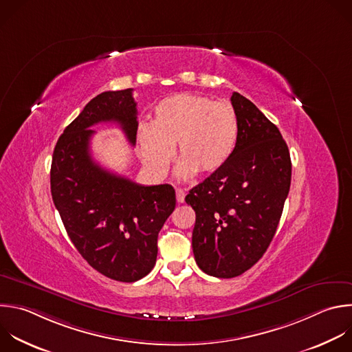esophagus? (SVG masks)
Returning a JSON list of instances; mask_svg holds the SVG:
<instances>
[{"mask_svg": "<svg viewBox=\"0 0 352 352\" xmlns=\"http://www.w3.org/2000/svg\"><path fill=\"white\" fill-rule=\"evenodd\" d=\"M175 193H177V201L178 203H184L185 201V190L181 189V188H177Z\"/></svg>", "mask_w": 352, "mask_h": 352, "instance_id": "1", "label": "esophagus"}]
</instances>
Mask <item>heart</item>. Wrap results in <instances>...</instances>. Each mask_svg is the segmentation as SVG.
<instances>
[{
    "mask_svg": "<svg viewBox=\"0 0 352 352\" xmlns=\"http://www.w3.org/2000/svg\"><path fill=\"white\" fill-rule=\"evenodd\" d=\"M238 114L232 104L195 94H175L153 109L152 126L141 124L137 140L145 164L163 173L174 155L182 175H210L222 168L235 152Z\"/></svg>",
    "mask_w": 352,
    "mask_h": 352,
    "instance_id": "b5f03b06",
    "label": "heart"
}]
</instances>
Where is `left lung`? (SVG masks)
<instances>
[{"mask_svg":"<svg viewBox=\"0 0 352 352\" xmlns=\"http://www.w3.org/2000/svg\"><path fill=\"white\" fill-rule=\"evenodd\" d=\"M230 102L239 122L235 152L185 197L196 212V264L223 279L242 275L264 256L292 181L289 148L278 127L239 92Z\"/></svg>","mask_w":352,"mask_h":352,"instance_id":"obj_1","label":"left lung"}]
</instances>
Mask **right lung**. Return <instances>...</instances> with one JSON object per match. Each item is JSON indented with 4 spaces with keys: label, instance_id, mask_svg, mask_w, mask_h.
Instances as JSON below:
<instances>
[{
    "label": "right lung",
    "instance_id": "1",
    "mask_svg": "<svg viewBox=\"0 0 352 352\" xmlns=\"http://www.w3.org/2000/svg\"><path fill=\"white\" fill-rule=\"evenodd\" d=\"M133 88L91 99L65 129L52 155L51 193L67 235L81 257L102 275L135 282L156 264L157 236L175 208L171 185L145 186L102 168L91 156V130L117 123L137 142Z\"/></svg>",
    "mask_w": 352,
    "mask_h": 352
}]
</instances>
